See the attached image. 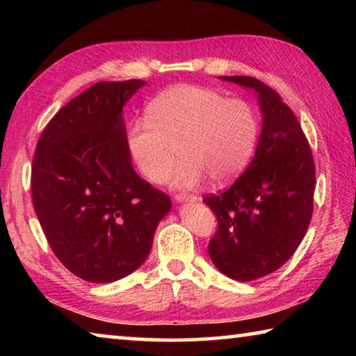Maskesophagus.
<instances>
[{"instance_id": "obj_1", "label": "esophagus", "mask_w": 356, "mask_h": 356, "mask_svg": "<svg viewBox=\"0 0 356 356\" xmlns=\"http://www.w3.org/2000/svg\"><path fill=\"white\" fill-rule=\"evenodd\" d=\"M174 201L176 202H186V201H196V196L186 195V193H179V195L174 196Z\"/></svg>"}]
</instances>
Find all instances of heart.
I'll return each instance as SVG.
<instances>
[{"label":"heart","instance_id":"heart-1","mask_svg":"<svg viewBox=\"0 0 356 356\" xmlns=\"http://www.w3.org/2000/svg\"><path fill=\"white\" fill-rule=\"evenodd\" d=\"M259 136V114L250 102L226 99L212 88L179 84L150 102L147 118L127 130V146L149 182L161 184L176 161L174 185L191 188L207 176L216 184L238 176Z\"/></svg>","mask_w":356,"mask_h":356}]
</instances>
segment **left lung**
I'll return each instance as SVG.
<instances>
[{"mask_svg":"<svg viewBox=\"0 0 356 356\" xmlns=\"http://www.w3.org/2000/svg\"><path fill=\"white\" fill-rule=\"evenodd\" d=\"M257 94L262 131L250 166L231 188L204 197L218 220L209 242L215 267L252 281L284 265L312 216L316 166L298 119L280 94L252 76H221Z\"/></svg>","mask_w":356,"mask_h":356,"instance_id":"1","label":"left lung"}]
</instances>
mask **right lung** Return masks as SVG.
I'll return each instance as SVG.
<instances>
[{"mask_svg": "<svg viewBox=\"0 0 356 356\" xmlns=\"http://www.w3.org/2000/svg\"><path fill=\"white\" fill-rule=\"evenodd\" d=\"M144 84L95 83L53 116L35 147V215L56 257L84 281L134 273L171 210L170 196L135 172L127 146L122 108Z\"/></svg>", "mask_w": 356, "mask_h": 356, "instance_id": "add662e5", "label": "right lung"}]
</instances>
